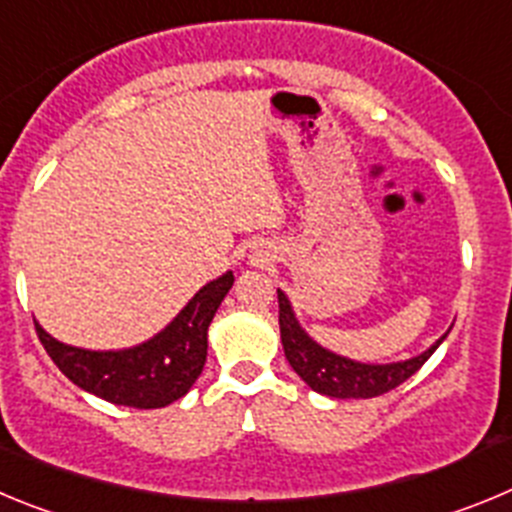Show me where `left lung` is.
I'll use <instances>...</instances> for the list:
<instances>
[{"mask_svg": "<svg viewBox=\"0 0 512 512\" xmlns=\"http://www.w3.org/2000/svg\"><path fill=\"white\" fill-rule=\"evenodd\" d=\"M278 321H280V339H283L285 359L290 367L301 375L308 388L316 390L329 398H377L398 385H403L411 375H416L431 354L436 352L444 336L431 349L405 362H393V365H362L354 359L339 357L329 349L319 347L311 336L298 326L293 308L283 290H278Z\"/></svg>", "mask_w": 512, "mask_h": 512, "instance_id": "8db88e82", "label": "left lung"}]
</instances>
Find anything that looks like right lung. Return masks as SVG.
<instances>
[{"mask_svg":"<svg viewBox=\"0 0 512 512\" xmlns=\"http://www.w3.org/2000/svg\"><path fill=\"white\" fill-rule=\"evenodd\" d=\"M234 283V275H222L204 285L188 306L158 336L140 347L122 352H89L61 344L35 321L40 344L58 370L86 393L130 408H163L183 398L199 380L206 365V331L216 308Z\"/></svg>","mask_w":512,"mask_h":512,"instance_id":"1","label":"right lung"}]
</instances>
